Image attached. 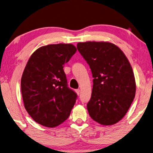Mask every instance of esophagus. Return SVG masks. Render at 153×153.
<instances>
[{"instance_id":"esophagus-1","label":"esophagus","mask_w":153,"mask_h":153,"mask_svg":"<svg viewBox=\"0 0 153 153\" xmlns=\"http://www.w3.org/2000/svg\"><path fill=\"white\" fill-rule=\"evenodd\" d=\"M75 92H76V93L78 94V95H80V90H79V89H78V90H75Z\"/></svg>"}]
</instances>
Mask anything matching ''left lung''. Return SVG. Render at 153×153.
<instances>
[{"label":"left lung","instance_id":"left-lung-1","mask_svg":"<svg viewBox=\"0 0 153 153\" xmlns=\"http://www.w3.org/2000/svg\"><path fill=\"white\" fill-rule=\"evenodd\" d=\"M93 78L92 95L87 104L94 121L112 125L124 117L136 94L132 68L125 54L109 42H88L77 44Z\"/></svg>","mask_w":153,"mask_h":153}]
</instances>
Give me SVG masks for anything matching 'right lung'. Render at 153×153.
Wrapping results in <instances>:
<instances>
[{
	"instance_id": "obj_1",
	"label": "right lung",
	"mask_w": 153,
	"mask_h": 153,
	"mask_svg": "<svg viewBox=\"0 0 153 153\" xmlns=\"http://www.w3.org/2000/svg\"><path fill=\"white\" fill-rule=\"evenodd\" d=\"M73 44H50L32 53L21 79L25 109L36 123L57 126L70 116L78 95L68 86L63 65L75 53Z\"/></svg>"
}]
</instances>
